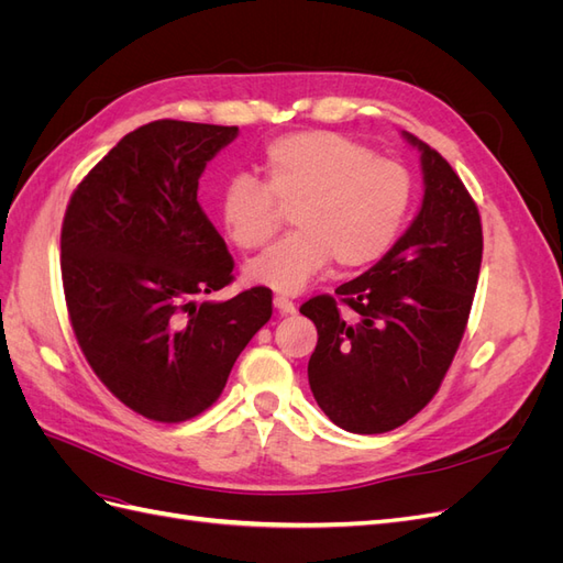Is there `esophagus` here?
<instances>
[{
    "label": "esophagus",
    "mask_w": 563,
    "mask_h": 563,
    "mask_svg": "<svg viewBox=\"0 0 563 563\" xmlns=\"http://www.w3.org/2000/svg\"><path fill=\"white\" fill-rule=\"evenodd\" d=\"M275 308L279 310V314H294L296 312V302L294 300H288L286 296H275Z\"/></svg>",
    "instance_id": "1"
}]
</instances>
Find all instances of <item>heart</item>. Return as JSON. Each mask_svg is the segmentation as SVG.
<instances>
[{
    "label": "heart",
    "mask_w": 563,
    "mask_h": 563,
    "mask_svg": "<svg viewBox=\"0 0 563 563\" xmlns=\"http://www.w3.org/2000/svg\"><path fill=\"white\" fill-rule=\"evenodd\" d=\"M265 183L234 176L220 192V223L240 249L263 246L277 230V201L291 207L284 240L246 263V279L298 294L333 263L360 269L395 244L411 207V178L391 159L335 131H298L275 139L263 155Z\"/></svg>",
    "instance_id": "b5f03b06"
}]
</instances>
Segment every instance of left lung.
<instances>
[{"label":"left lung","instance_id":"1","mask_svg":"<svg viewBox=\"0 0 563 563\" xmlns=\"http://www.w3.org/2000/svg\"><path fill=\"white\" fill-rule=\"evenodd\" d=\"M404 139L418 147L424 180L411 228L335 298L314 296L300 308L319 333L312 395L354 434L395 430L430 404L463 340L482 267V218L467 187L437 150Z\"/></svg>","mask_w":563,"mask_h":563}]
</instances>
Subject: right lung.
Returning a JSON list of instances; mask_svg holds the SVG:
<instances>
[{
  "instance_id": "1",
  "label": "right lung",
  "mask_w": 563,
  "mask_h": 563,
  "mask_svg": "<svg viewBox=\"0 0 563 563\" xmlns=\"http://www.w3.org/2000/svg\"><path fill=\"white\" fill-rule=\"evenodd\" d=\"M236 133L178 119L135 129L77 185L63 218V291L77 343L100 383L150 420L207 411L272 317L265 286L201 300L234 279L197 190Z\"/></svg>"
}]
</instances>
